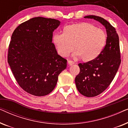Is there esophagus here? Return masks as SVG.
I'll use <instances>...</instances> for the list:
<instances>
[{
  "label": "esophagus",
  "mask_w": 128,
  "mask_h": 128,
  "mask_svg": "<svg viewBox=\"0 0 128 128\" xmlns=\"http://www.w3.org/2000/svg\"><path fill=\"white\" fill-rule=\"evenodd\" d=\"M68 64H69V65H72V64H74V62H73V60H68Z\"/></svg>",
  "instance_id": "1"
}]
</instances>
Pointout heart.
Masks as SVG:
<instances>
[{"label":"heart","instance_id":"heart-1","mask_svg":"<svg viewBox=\"0 0 128 128\" xmlns=\"http://www.w3.org/2000/svg\"><path fill=\"white\" fill-rule=\"evenodd\" d=\"M107 36L102 29L86 22L66 26L64 34L54 36L58 52L66 57L74 49L75 56H80L84 62H89L100 55L106 45Z\"/></svg>","mask_w":128,"mask_h":128}]
</instances>
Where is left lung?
Listing matches in <instances>:
<instances>
[{
    "instance_id": "8db88e82",
    "label": "left lung",
    "mask_w": 128,
    "mask_h": 128,
    "mask_svg": "<svg viewBox=\"0 0 128 128\" xmlns=\"http://www.w3.org/2000/svg\"><path fill=\"white\" fill-rule=\"evenodd\" d=\"M84 18L101 22L107 34L106 45L100 55L92 61L78 64L80 72L75 78L77 88L82 95L92 97L106 90L115 78L121 62L120 41L116 30L105 19L94 15Z\"/></svg>"
}]
</instances>
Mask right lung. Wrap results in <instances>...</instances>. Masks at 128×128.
<instances>
[{
    "instance_id": "1",
    "label": "right lung",
    "mask_w": 128,
    "mask_h": 128,
    "mask_svg": "<svg viewBox=\"0 0 128 128\" xmlns=\"http://www.w3.org/2000/svg\"><path fill=\"white\" fill-rule=\"evenodd\" d=\"M60 22L34 17L20 24L12 34L8 62L20 87L33 96L52 92L67 66V60L58 54L52 43L53 32Z\"/></svg>"
}]
</instances>
